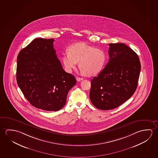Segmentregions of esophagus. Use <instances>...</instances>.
<instances>
[{
  "instance_id": "esophagus-1",
  "label": "esophagus",
  "mask_w": 158,
  "mask_h": 158,
  "mask_svg": "<svg viewBox=\"0 0 158 158\" xmlns=\"http://www.w3.org/2000/svg\"><path fill=\"white\" fill-rule=\"evenodd\" d=\"M76 79H77V80L78 81H80L81 80H83V78H80V77H77V78H76Z\"/></svg>"
}]
</instances>
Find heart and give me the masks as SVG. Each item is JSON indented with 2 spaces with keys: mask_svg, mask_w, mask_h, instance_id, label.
Here are the masks:
<instances>
[{
  "mask_svg": "<svg viewBox=\"0 0 158 158\" xmlns=\"http://www.w3.org/2000/svg\"><path fill=\"white\" fill-rule=\"evenodd\" d=\"M67 52L62 56L63 64L67 72H71L79 62L83 74L93 77L100 73L106 64L107 56L104 50L85 42L72 44L68 48Z\"/></svg>",
  "mask_w": 158,
  "mask_h": 158,
  "instance_id": "1",
  "label": "heart"
}]
</instances>
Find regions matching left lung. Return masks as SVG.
<instances>
[{
    "instance_id": "left-lung-1",
    "label": "left lung",
    "mask_w": 158,
    "mask_h": 158,
    "mask_svg": "<svg viewBox=\"0 0 158 158\" xmlns=\"http://www.w3.org/2000/svg\"><path fill=\"white\" fill-rule=\"evenodd\" d=\"M109 45V62L91 81V101L102 110L115 109L133 95L141 69L137 53L129 47L121 43Z\"/></svg>"
}]
</instances>
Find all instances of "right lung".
<instances>
[{"instance_id": "1", "label": "right lung", "mask_w": 158, "mask_h": 158, "mask_svg": "<svg viewBox=\"0 0 158 158\" xmlns=\"http://www.w3.org/2000/svg\"><path fill=\"white\" fill-rule=\"evenodd\" d=\"M54 41L35 39L17 58L16 80L23 95L32 106L49 111L62 109L76 84L74 76L63 69Z\"/></svg>"}]
</instances>
